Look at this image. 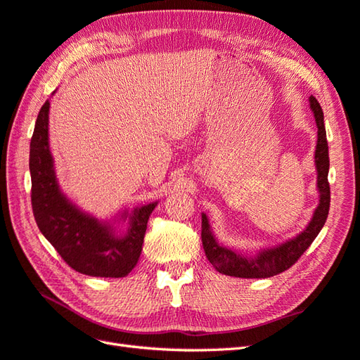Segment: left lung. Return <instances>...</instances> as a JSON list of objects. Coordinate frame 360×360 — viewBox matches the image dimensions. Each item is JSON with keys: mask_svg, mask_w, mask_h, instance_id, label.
Masks as SVG:
<instances>
[{"mask_svg": "<svg viewBox=\"0 0 360 360\" xmlns=\"http://www.w3.org/2000/svg\"><path fill=\"white\" fill-rule=\"evenodd\" d=\"M309 106L317 123V146H315V169H317L319 205L314 210L311 221L296 237L288 238L275 246L261 248L255 254L238 252L236 249L224 246L217 242L205 213H201V238L204 252L213 267L222 275L236 278H270L290 269L300 255L309 248L314 238L319 236L328 219L330 205V188L328 181L329 174V147L326 138L324 115L320 103L314 96H309Z\"/></svg>", "mask_w": 360, "mask_h": 360, "instance_id": "obj_1", "label": "left lung"}]
</instances>
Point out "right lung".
<instances>
[{"label":"right lung","instance_id":"1","mask_svg":"<svg viewBox=\"0 0 360 360\" xmlns=\"http://www.w3.org/2000/svg\"><path fill=\"white\" fill-rule=\"evenodd\" d=\"M56 93V91H53ZM49 101L37 115L30 144L31 204L39 230L66 263L82 275L124 278L143 250L147 222L158 201L101 221L81 210L60 189L49 148ZM128 222L124 232L117 225Z\"/></svg>","mask_w":360,"mask_h":360}]
</instances>
